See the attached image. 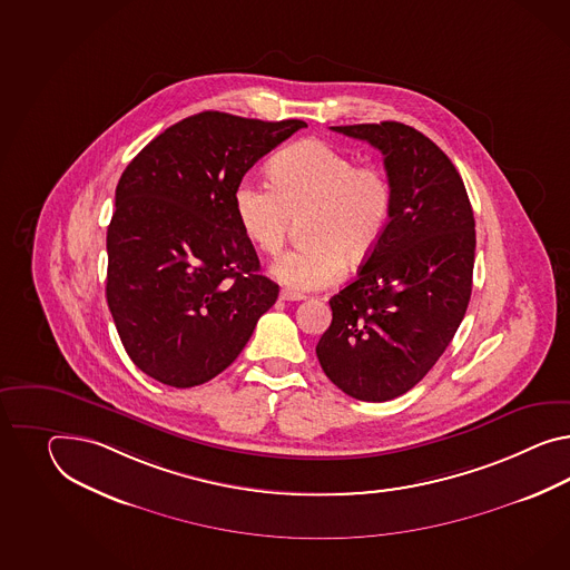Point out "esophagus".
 Segmentation results:
<instances>
[{
    "mask_svg": "<svg viewBox=\"0 0 570 570\" xmlns=\"http://www.w3.org/2000/svg\"><path fill=\"white\" fill-rule=\"evenodd\" d=\"M279 298H282V301H303L305 296L298 294V292L282 291L279 292Z\"/></svg>",
    "mask_w": 570,
    "mask_h": 570,
    "instance_id": "34e87169",
    "label": "esophagus"
}]
</instances>
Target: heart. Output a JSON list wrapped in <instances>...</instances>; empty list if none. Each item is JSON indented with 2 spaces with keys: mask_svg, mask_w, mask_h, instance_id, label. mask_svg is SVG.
I'll return each instance as SVG.
<instances>
[{
  "mask_svg": "<svg viewBox=\"0 0 570 570\" xmlns=\"http://www.w3.org/2000/svg\"><path fill=\"white\" fill-rule=\"evenodd\" d=\"M272 183H238L233 194L243 235L265 255L286 245L301 224L303 247L272 265L291 291H321L344 276L347 264L373 255L387 230L393 189L379 165H356L352 154L323 139H303L269 163Z\"/></svg>",
  "mask_w": 570,
  "mask_h": 570,
  "instance_id": "b5f03b06",
  "label": "heart"
}]
</instances>
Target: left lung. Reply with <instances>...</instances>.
Instances as JSON below:
<instances>
[{
	"mask_svg": "<svg viewBox=\"0 0 570 570\" xmlns=\"http://www.w3.org/2000/svg\"><path fill=\"white\" fill-rule=\"evenodd\" d=\"M385 156L387 230L356 279L332 296L317 358L361 402H389L422 381L451 344L472 296L475 220L446 154L397 121L332 127Z\"/></svg>",
	"mask_w": 570,
	"mask_h": 570,
	"instance_id": "8db88e82",
	"label": "left lung"
}]
</instances>
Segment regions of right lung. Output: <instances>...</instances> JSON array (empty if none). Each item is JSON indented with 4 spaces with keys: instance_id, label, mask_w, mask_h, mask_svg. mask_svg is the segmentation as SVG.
<instances>
[{
    "instance_id": "1",
    "label": "right lung",
    "mask_w": 570,
    "mask_h": 570,
    "mask_svg": "<svg viewBox=\"0 0 570 570\" xmlns=\"http://www.w3.org/2000/svg\"><path fill=\"white\" fill-rule=\"evenodd\" d=\"M301 119L204 111L127 165L107 228V303L129 358L170 387H195L235 362L278 284L236 220L233 194Z\"/></svg>"
}]
</instances>
